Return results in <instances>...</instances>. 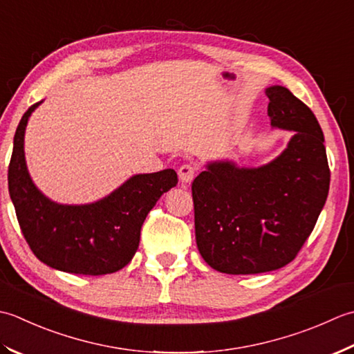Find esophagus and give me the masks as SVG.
<instances>
[{"mask_svg": "<svg viewBox=\"0 0 354 354\" xmlns=\"http://www.w3.org/2000/svg\"><path fill=\"white\" fill-rule=\"evenodd\" d=\"M197 174V167L192 163H183L182 167L178 168V177L182 183H191L194 177Z\"/></svg>", "mask_w": 354, "mask_h": 354, "instance_id": "1", "label": "esophagus"}]
</instances>
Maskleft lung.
<instances>
[{
    "instance_id": "8db88e82",
    "label": "left lung",
    "mask_w": 354,
    "mask_h": 354,
    "mask_svg": "<svg viewBox=\"0 0 354 354\" xmlns=\"http://www.w3.org/2000/svg\"><path fill=\"white\" fill-rule=\"evenodd\" d=\"M272 127L293 137L261 168L211 163L192 182L197 248L212 269L254 275L297 258L328 196L330 168L313 111L286 86L266 90Z\"/></svg>"
}]
</instances>
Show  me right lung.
<instances>
[{
    "label": "right lung",
    "instance_id": "obj_1",
    "mask_svg": "<svg viewBox=\"0 0 354 354\" xmlns=\"http://www.w3.org/2000/svg\"><path fill=\"white\" fill-rule=\"evenodd\" d=\"M38 105L19 120L7 172L21 232L35 257L50 268L91 277L118 272L133 259L143 221L162 194L177 185V172L134 176L91 205L53 203L32 183L24 158L26 125Z\"/></svg>",
    "mask_w": 354,
    "mask_h": 354
}]
</instances>
